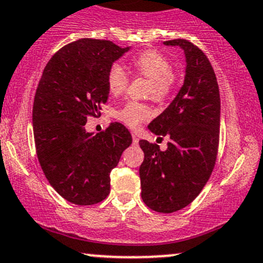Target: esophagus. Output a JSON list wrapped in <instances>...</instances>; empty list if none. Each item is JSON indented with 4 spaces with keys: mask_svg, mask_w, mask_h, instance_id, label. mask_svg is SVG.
I'll list each match as a JSON object with an SVG mask.
<instances>
[{
    "mask_svg": "<svg viewBox=\"0 0 263 263\" xmlns=\"http://www.w3.org/2000/svg\"><path fill=\"white\" fill-rule=\"evenodd\" d=\"M132 142H134V144H138V137L136 135H132Z\"/></svg>",
    "mask_w": 263,
    "mask_h": 263,
    "instance_id": "esophagus-1",
    "label": "esophagus"
}]
</instances>
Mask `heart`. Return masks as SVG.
I'll use <instances>...</instances> for the list:
<instances>
[{"label": "heart", "instance_id": "b5f03b06", "mask_svg": "<svg viewBox=\"0 0 263 263\" xmlns=\"http://www.w3.org/2000/svg\"><path fill=\"white\" fill-rule=\"evenodd\" d=\"M128 66L132 71L149 79V95H152L155 100L164 101L170 98L176 86L177 78L172 71V63L167 57L157 50H147L132 57ZM106 80L108 90L115 95L125 91L128 81L127 74L119 64L111 65ZM151 116V108L137 101H128L117 111V117L131 127H137L142 121H146Z\"/></svg>", "mask_w": 263, "mask_h": 263}]
</instances>
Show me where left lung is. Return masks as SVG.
Returning <instances> with one entry per match:
<instances>
[{
	"mask_svg": "<svg viewBox=\"0 0 263 263\" xmlns=\"http://www.w3.org/2000/svg\"><path fill=\"white\" fill-rule=\"evenodd\" d=\"M185 55L184 83L170 106L148 125L152 134L168 137V148L141 140V197L158 213H174L189 205L214 170L220 134V93L206 55L185 39L163 42Z\"/></svg>",
	"mask_w": 263,
	"mask_h": 263,
	"instance_id": "left-lung-1",
	"label": "left lung"
}]
</instances>
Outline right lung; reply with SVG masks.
<instances>
[{
	"mask_svg": "<svg viewBox=\"0 0 263 263\" xmlns=\"http://www.w3.org/2000/svg\"><path fill=\"white\" fill-rule=\"evenodd\" d=\"M110 41L83 38L58 50L45 65L33 102L38 161L50 185L77 205L100 203L110 193V173L132 136L119 122L93 135L96 116L108 98L107 71L127 53Z\"/></svg>",
	"mask_w": 263,
	"mask_h": 263,
	"instance_id": "obj_1",
	"label": "right lung"
}]
</instances>
